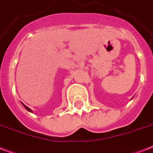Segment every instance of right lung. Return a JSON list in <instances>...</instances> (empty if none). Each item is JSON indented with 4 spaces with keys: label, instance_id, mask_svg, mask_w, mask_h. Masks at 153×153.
I'll return each instance as SVG.
<instances>
[{
    "label": "right lung",
    "instance_id": "add662e5",
    "mask_svg": "<svg viewBox=\"0 0 153 153\" xmlns=\"http://www.w3.org/2000/svg\"><path fill=\"white\" fill-rule=\"evenodd\" d=\"M22 104H23V103H22ZM23 105H24V106H25V109H27V111H29V112H32V109H30V108H28V107H27V106H26V105H25V104H23Z\"/></svg>",
    "mask_w": 153,
    "mask_h": 153
}]
</instances>
